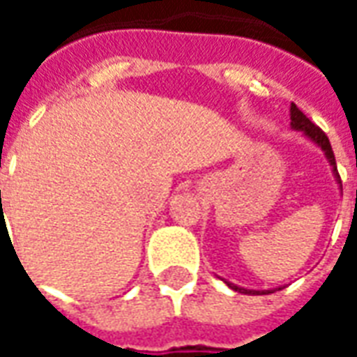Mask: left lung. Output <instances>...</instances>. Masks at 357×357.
Masks as SVG:
<instances>
[{
    "label": "left lung",
    "instance_id": "8db88e82",
    "mask_svg": "<svg viewBox=\"0 0 357 357\" xmlns=\"http://www.w3.org/2000/svg\"><path fill=\"white\" fill-rule=\"evenodd\" d=\"M290 119H291V127L294 129H298V131H303L305 135L313 141V143H317L323 151H325L326 154V158H328V162H331V166H333V170H335V176L336 179H338V183H342L340 181V174H338V170H336V160H335V153H333V146H331V143H328V137L325 135V131L323 129H319L311 119L301 112L294 102H291V106H290ZM228 286H230L231 290H236V291H241V294H273L271 290H266V291H251V290H245V288H238V286H234V284L228 282Z\"/></svg>",
    "mask_w": 357,
    "mask_h": 357
}]
</instances>
